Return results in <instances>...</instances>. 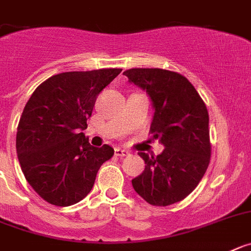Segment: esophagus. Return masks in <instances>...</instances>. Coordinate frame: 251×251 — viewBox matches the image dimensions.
Here are the masks:
<instances>
[{
  "mask_svg": "<svg viewBox=\"0 0 251 251\" xmlns=\"http://www.w3.org/2000/svg\"><path fill=\"white\" fill-rule=\"evenodd\" d=\"M114 154H116L117 157H128L130 153L128 151H126V149L116 148V149H114Z\"/></svg>",
  "mask_w": 251,
  "mask_h": 251,
  "instance_id": "esophagus-1",
  "label": "esophagus"
}]
</instances>
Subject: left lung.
<instances>
[{
    "mask_svg": "<svg viewBox=\"0 0 251 251\" xmlns=\"http://www.w3.org/2000/svg\"><path fill=\"white\" fill-rule=\"evenodd\" d=\"M123 75L151 98V133L164 146L157 157L138 153L146 168L132 180L133 188L151 205L178 203L197 188L210 162L208 109L197 89L179 73L132 68Z\"/></svg>",
    "mask_w": 251,
    "mask_h": 251,
    "instance_id": "1",
    "label": "left lung"
}]
</instances>
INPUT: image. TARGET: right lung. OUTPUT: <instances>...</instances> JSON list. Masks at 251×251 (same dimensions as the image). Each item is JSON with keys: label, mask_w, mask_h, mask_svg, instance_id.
Listing matches in <instances>:
<instances>
[{"label": "right lung", "mask_w": 251, "mask_h": 251, "mask_svg": "<svg viewBox=\"0 0 251 251\" xmlns=\"http://www.w3.org/2000/svg\"><path fill=\"white\" fill-rule=\"evenodd\" d=\"M119 68L64 72L37 87L17 127L16 149L25 178L50 204L68 206L87 197L100 165L113 157L108 144H89L82 130L98 94Z\"/></svg>", "instance_id": "obj_1"}]
</instances>
